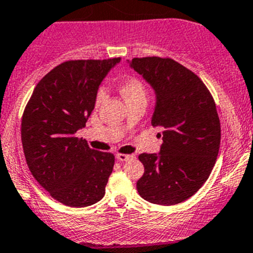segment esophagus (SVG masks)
<instances>
[{
  "label": "esophagus",
  "instance_id": "obj_1",
  "mask_svg": "<svg viewBox=\"0 0 253 253\" xmlns=\"http://www.w3.org/2000/svg\"><path fill=\"white\" fill-rule=\"evenodd\" d=\"M135 158V155H129V154H117L116 155V159H117L118 161H128V160H132V159Z\"/></svg>",
  "mask_w": 253,
  "mask_h": 253
}]
</instances>
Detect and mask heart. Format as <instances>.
<instances>
[{"instance_id":"b5f03b06","label":"heart","mask_w":253,"mask_h":253,"mask_svg":"<svg viewBox=\"0 0 253 253\" xmlns=\"http://www.w3.org/2000/svg\"><path fill=\"white\" fill-rule=\"evenodd\" d=\"M120 93L124 97V99L126 101V103L133 101H145L146 102V95L147 90L145 84L141 79L136 78V77H128V78H125L124 81L120 83ZM106 98V92H104L103 88L97 92L95 95V103L101 104L103 102V99Z\"/></svg>"}]
</instances>
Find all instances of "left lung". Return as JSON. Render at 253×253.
Instances as JSON below:
<instances>
[{
  "label": "left lung",
  "mask_w": 253,
  "mask_h": 253,
  "mask_svg": "<svg viewBox=\"0 0 253 253\" xmlns=\"http://www.w3.org/2000/svg\"><path fill=\"white\" fill-rule=\"evenodd\" d=\"M131 67L156 93L151 124L163 128L159 154H141L145 172L136 186L145 200L179 204L202 188L211 175L220 145L215 102L202 79L170 58L132 59Z\"/></svg>",
  "instance_id": "left-lung-1"
}]
</instances>
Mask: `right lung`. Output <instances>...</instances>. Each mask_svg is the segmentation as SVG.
Segmentation results:
<instances>
[{
  "label": "right lung",
  "mask_w": 253,
  "mask_h": 253,
  "mask_svg": "<svg viewBox=\"0 0 253 253\" xmlns=\"http://www.w3.org/2000/svg\"><path fill=\"white\" fill-rule=\"evenodd\" d=\"M120 58L68 60L36 84L25 107L21 140L31 174L55 200L82 208L106 193L115 155L77 137L94 110L99 84Z\"/></svg>",
  "instance_id": "1"
}]
</instances>
